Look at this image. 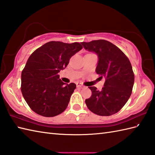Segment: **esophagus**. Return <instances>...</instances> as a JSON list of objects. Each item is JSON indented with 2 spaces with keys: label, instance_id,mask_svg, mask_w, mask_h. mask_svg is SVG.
Returning a JSON list of instances; mask_svg holds the SVG:
<instances>
[{
  "label": "esophagus",
  "instance_id": "obj_1",
  "mask_svg": "<svg viewBox=\"0 0 155 155\" xmlns=\"http://www.w3.org/2000/svg\"><path fill=\"white\" fill-rule=\"evenodd\" d=\"M77 87H78V88H82V87H83V85L82 84H81V83H77Z\"/></svg>",
  "mask_w": 155,
  "mask_h": 155
}]
</instances>
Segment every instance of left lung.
<instances>
[{
    "instance_id": "obj_1",
    "label": "left lung",
    "mask_w": 155,
    "mask_h": 155,
    "mask_svg": "<svg viewBox=\"0 0 155 155\" xmlns=\"http://www.w3.org/2000/svg\"><path fill=\"white\" fill-rule=\"evenodd\" d=\"M84 49L95 52L98 57L96 72L105 78L104 87L98 91L90 87L91 97L85 100L88 109L100 116L118 113L132 93L134 75L130 61L120 49L105 40L83 42Z\"/></svg>"
}]
</instances>
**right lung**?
Segmentation results:
<instances>
[{
  "mask_svg": "<svg viewBox=\"0 0 155 155\" xmlns=\"http://www.w3.org/2000/svg\"><path fill=\"white\" fill-rule=\"evenodd\" d=\"M83 48L78 42H47L29 57L21 74V92L35 113L46 117L62 113L76 88L74 83H64L58 73L70 58Z\"/></svg>",
  "mask_w": 155,
  "mask_h": 155,
  "instance_id": "add662e5",
  "label": "right lung"
}]
</instances>
